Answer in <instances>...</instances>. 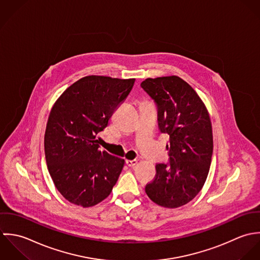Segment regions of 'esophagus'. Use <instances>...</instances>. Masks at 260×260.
<instances>
[{
    "mask_svg": "<svg viewBox=\"0 0 260 260\" xmlns=\"http://www.w3.org/2000/svg\"><path fill=\"white\" fill-rule=\"evenodd\" d=\"M125 164H126L128 167H135V166L138 164V160H137V159H126V160H125Z\"/></svg>",
    "mask_w": 260,
    "mask_h": 260,
    "instance_id": "esophagus-1",
    "label": "esophagus"
}]
</instances>
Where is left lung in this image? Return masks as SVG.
Listing matches in <instances>:
<instances>
[{
  "instance_id": "8db88e82",
  "label": "left lung",
  "mask_w": 260,
  "mask_h": 260,
  "mask_svg": "<svg viewBox=\"0 0 260 260\" xmlns=\"http://www.w3.org/2000/svg\"><path fill=\"white\" fill-rule=\"evenodd\" d=\"M141 86L156 104L159 132L170 137L169 162L156 164L146 193L161 207H181L198 195L207 179L213 154L207 108L178 76L148 78Z\"/></svg>"
}]
</instances>
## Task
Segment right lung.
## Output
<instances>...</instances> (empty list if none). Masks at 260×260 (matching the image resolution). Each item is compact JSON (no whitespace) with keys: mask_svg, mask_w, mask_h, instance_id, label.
Listing matches in <instances>:
<instances>
[{"mask_svg":"<svg viewBox=\"0 0 260 260\" xmlns=\"http://www.w3.org/2000/svg\"><path fill=\"white\" fill-rule=\"evenodd\" d=\"M135 78L85 76L53 105L44 138L49 174L70 203L91 207L111 192L124 159L100 150V133L131 92Z\"/></svg>","mask_w":260,"mask_h":260,"instance_id":"1","label":"right lung"}]
</instances>
